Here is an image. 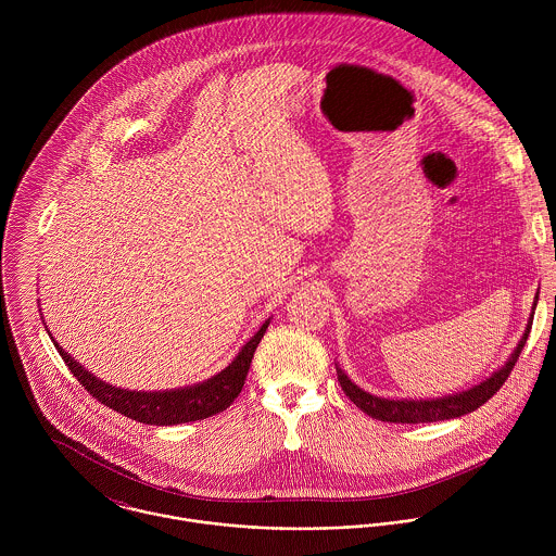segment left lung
<instances>
[{
  "label": "left lung",
  "mask_w": 556,
  "mask_h": 556,
  "mask_svg": "<svg viewBox=\"0 0 556 556\" xmlns=\"http://www.w3.org/2000/svg\"><path fill=\"white\" fill-rule=\"evenodd\" d=\"M535 306H538V298H535ZM531 325H533V315L529 318V325H527V331H525L520 344L516 346L509 362L498 372H494L490 379H485L481 386H476L473 390L456 394V396L437 397V400H388V397L370 396L368 392H364L355 383H351V379L340 368H336L338 381H340L342 392L351 397V402L357 408H362L366 415H370L379 421L428 424V421L454 419V417H460V415H467V413L476 410L503 388V383L511 375V370H514V366H516V362H518V357H520V353L527 344Z\"/></svg>",
  "instance_id": "1"
}]
</instances>
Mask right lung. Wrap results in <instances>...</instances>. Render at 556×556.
<instances>
[{
    "instance_id": "obj_1",
    "label": "right lung",
    "mask_w": 556,
    "mask_h": 556,
    "mask_svg": "<svg viewBox=\"0 0 556 556\" xmlns=\"http://www.w3.org/2000/svg\"><path fill=\"white\" fill-rule=\"evenodd\" d=\"M269 320L263 323V327L250 338V342L243 344L238 357L214 379L186 388V390H173V392H126L119 388H111L102 381H98L93 375H89L83 366H79L58 342L55 349L60 351L64 364L77 377L80 388L87 390V394L96 397L100 404L150 426H175L186 421H197L212 417L216 413H223L233 404L239 396L243 381L250 370V362L254 357V351L267 329Z\"/></svg>"
}]
</instances>
